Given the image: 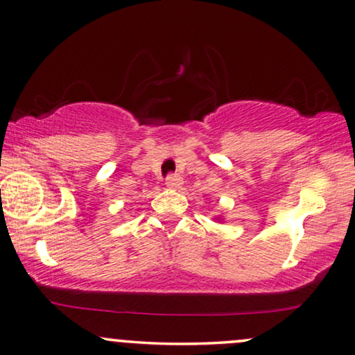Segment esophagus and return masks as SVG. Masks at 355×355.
<instances>
[{
	"instance_id": "34e87169",
	"label": "esophagus",
	"mask_w": 355,
	"mask_h": 355,
	"mask_svg": "<svg viewBox=\"0 0 355 355\" xmlns=\"http://www.w3.org/2000/svg\"><path fill=\"white\" fill-rule=\"evenodd\" d=\"M165 185L168 188H180L183 185V180L180 175H168V177L165 178Z\"/></svg>"
}]
</instances>
